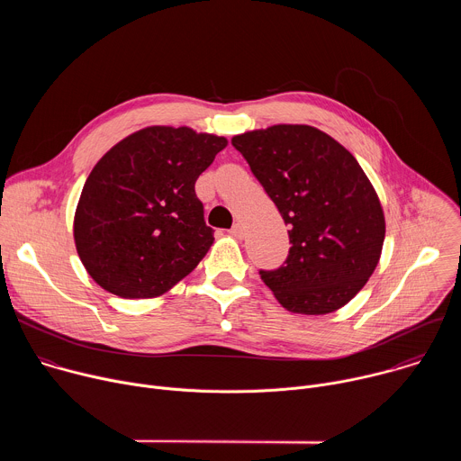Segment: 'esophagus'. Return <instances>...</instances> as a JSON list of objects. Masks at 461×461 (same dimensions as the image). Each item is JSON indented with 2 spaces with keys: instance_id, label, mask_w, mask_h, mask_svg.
Returning a JSON list of instances; mask_svg holds the SVG:
<instances>
[{
  "instance_id": "1",
  "label": "esophagus",
  "mask_w": 461,
  "mask_h": 461,
  "mask_svg": "<svg viewBox=\"0 0 461 461\" xmlns=\"http://www.w3.org/2000/svg\"><path fill=\"white\" fill-rule=\"evenodd\" d=\"M230 233H231L233 237H237V239H244V235H246V233H244V226H242V224H239V222L231 226Z\"/></svg>"
}]
</instances>
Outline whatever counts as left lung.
Segmentation results:
<instances>
[{
    "mask_svg": "<svg viewBox=\"0 0 461 461\" xmlns=\"http://www.w3.org/2000/svg\"><path fill=\"white\" fill-rule=\"evenodd\" d=\"M290 226V251L260 279L294 313L345 306L374 274L384 217L365 171L312 125H272L231 139Z\"/></svg>",
    "mask_w": 461,
    "mask_h": 461,
    "instance_id": "left-lung-1",
    "label": "left lung"
}]
</instances>
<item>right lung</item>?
Segmentation results:
<instances>
[{
	"label": "right lung",
	"mask_w": 461,
	"mask_h": 461,
	"mask_svg": "<svg viewBox=\"0 0 461 461\" xmlns=\"http://www.w3.org/2000/svg\"><path fill=\"white\" fill-rule=\"evenodd\" d=\"M226 144L189 127L153 125L100 158L82 189L75 242L104 290L157 297L194 270L213 244L194 182Z\"/></svg>",
	"instance_id": "1"
}]
</instances>
